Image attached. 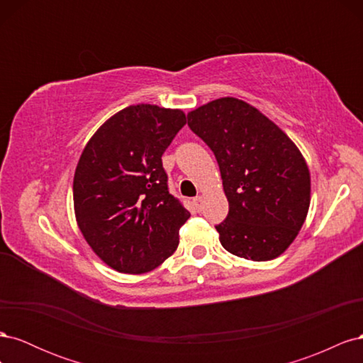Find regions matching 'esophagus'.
Instances as JSON below:
<instances>
[{
	"label": "esophagus",
	"instance_id": "esophagus-1",
	"mask_svg": "<svg viewBox=\"0 0 363 363\" xmlns=\"http://www.w3.org/2000/svg\"><path fill=\"white\" fill-rule=\"evenodd\" d=\"M192 203H194V206H195V207L199 208V211H200L201 206H203V195H196L195 199L192 200Z\"/></svg>",
	"mask_w": 363,
	"mask_h": 363
}]
</instances>
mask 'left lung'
<instances>
[{
  "label": "left lung",
  "instance_id": "1",
  "mask_svg": "<svg viewBox=\"0 0 363 363\" xmlns=\"http://www.w3.org/2000/svg\"><path fill=\"white\" fill-rule=\"evenodd\" d=\"M188 125L213 151L228 201L219 242L255 262L279 257L311 206V172L301 151L255 106L218 98L188 113Z\"/></svg>",
  "mask_w": 363,
  "mask_h": 363
}]
</instances>
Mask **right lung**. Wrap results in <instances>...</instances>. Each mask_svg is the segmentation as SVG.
<instances>
[{"instance_id": "add662e5", "label": "right lung", "mask_w": 363, "mask_h": 363, "mask_svg": "<svg viewBox=\"0 0 363 363\" xmlns=\"http://www.w3.org/2000/svg\"><path fill=\"white\" fill-rule=\"evenodd\" d=\"M184 124L180 108L128 106L95 131L77 163V225L118 272H150L177 250L191 213L168 191L162 155Z\"/></svg>"}]
</instances>
